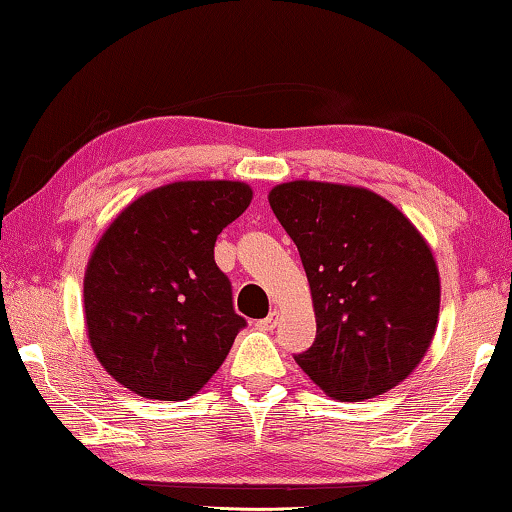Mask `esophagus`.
I'll list each match as a JSON object with an SVG mask.
<instances>
[{
    "instance_id": "1",
    "label": "esophagus",
    "mask_w": 512,
    "mask_h": 512,
    "mask_svg": "<svg viewBox=\"0 0 512 512\" xmlns=\"http://www.w3.org/2000/svg\"><path fill=\"white\" fill-rule=\"evenodd\" d=\"M275 326H278V312H271L266 319L257 321V328H262V330H273Z\"/></svg>"
}]
</instances>
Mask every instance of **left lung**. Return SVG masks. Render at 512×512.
Wrapping results in <instances>:
<instances>
[{
	"instance_id": "1",
	"label": "left lung",
	"mask_w": 512,
	"mask_h": 512,
	"mask_svg": "<svg viewBox=\"0 0 512 512\" xmlns=\"http://www.w3.org/2000/svg\"><path fill=\"white\" fill-rule=\"evenodd\" d=\"M271 209L303 259L316 339L298 367L330 399L394 389L424 360L440 319V271L417 225L364 186L294 180Z\"/></svg>"
}]
</instances>
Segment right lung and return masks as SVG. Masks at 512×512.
<instances>
[{"mask_svg": "<svg viewBox=\"0 0 512 512\" xmlns=\"http://www.w3.org/2000/svg\"><path fill=\"white\" fill-rule=\"evenodd\" d=\"M250 200L246 182H170L129 202L95 243L84 273L88 344L129 392L186 401L225 362L246 321L214 243Z\"/></svg>", "mask_w": 512, "mask_h": 512, "instance_id": "right-lung-1", "label": "right lung"}]
</instances>
